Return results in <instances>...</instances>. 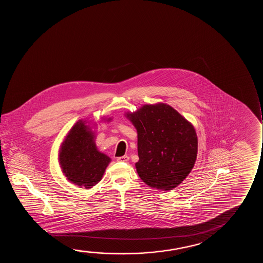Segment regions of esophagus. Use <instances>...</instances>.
Returning a JSON list of instances; mask_svg holds the SVG:
<instances>
[{"instance_id": "34e87169", "label": "esophagus", "mask_w": 263, "mask_h": 263, "mask_svg": "<svg viewBox=\"0 0 263 263\" xmlns=\"http://www.w3.org/2000/svg\"><path fill=\"white\" fill-rule=\"evenodd\" d=\"M128 160H129L128 155H124V156H121V157H118V158H117V161H118V162H127Z\"/></svg>"}]
</instances>
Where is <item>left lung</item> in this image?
Masks as SVG:
<instances>
[{"mask_svg":"<svg viewBox=\"0 0 263 263\" xmlns=\"http://www.w3.org/2000/svg\"><path fill=\"white\" fill-rule=\"evenodd\" d=\"M127 118L137 130L136 163L141 180L151 187L173 190L194 166L198 138L194 127L169 105H144Z\"/></svg>","mask_w":263,"mask_h":263,"instance_id":"8db88e82","label":"left lung"}]
</instances>
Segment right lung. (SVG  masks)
Masks as SVG:
<instances>
[{"instance_id": "obj_1", "label": "right lung", "mask_w": 263, "mask_h": 263, "mask_svg": "<svg viewBox=\"0 0 263 263\" xmlns=\"http://www.w3.org/2000/svg\"><path fill=\"white\" fill-rule=\"evenodd\" d=\"M84 123H76L62 144L60 164L70 181L90 189L101 180L110 158L98 151L92 133Z\"/></svg>"}]
</instances>
